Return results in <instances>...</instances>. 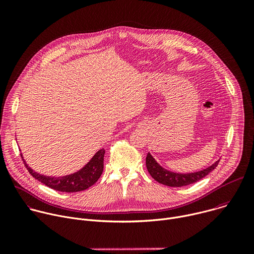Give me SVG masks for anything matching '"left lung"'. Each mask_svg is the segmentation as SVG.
<instances>
[{
  "mask_svg": "<svg viewBox=\"0 0 254 254\" xmlns=\"http://www.w3.org/2000/svg\"><path fill=\"white\" fill-rule=\"evenodd\" d=\"M218 164H219V161H217L207 169L196 172V173L177 174L162 168L155 161V159L151 156L150 153L147 155V158H146L147 169L150 175L153 177V179H155L157 182L169 187H183V186L196 183L197 181L201 180L202 178L206 177L210 172H212L217 166H218Z\"/></svg>",
  "mask_w": 254,
  "mask_h": 254,
  "instance_id": "obj_1",
  "label": "left lung"
}]
</instances>
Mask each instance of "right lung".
<instances>
[{"instance_id": "add662e5", "label": "right lung", "mask_w": 254, "mask_h": 254, "mask_svg": "<svg viewBox=\"0 0 254 254\" xmlns=\"http://www.w3.org/2000/svg\"><path fill=\"white\" fill-rule=\"evenodd\" d=\"M104 153L105 151L103 149L99 150L89 161V163L85 165V167H83L80 171L65 177L58 178L47 177L36 173L25 163L24 159L23 161L29 173L47 187L60 192L73 193L86 190L97 182V180L99 179L103 171Z\"/></svg>"}]
</instances>
